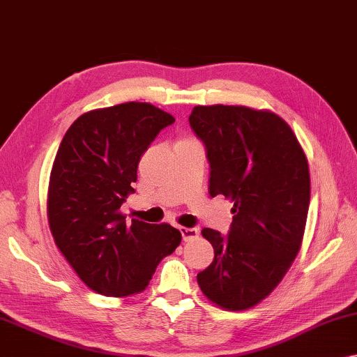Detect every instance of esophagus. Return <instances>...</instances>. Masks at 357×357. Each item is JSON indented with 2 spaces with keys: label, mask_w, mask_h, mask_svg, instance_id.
I'll return each mask as SVG.
<instances>
[{
  "label": "esophagus",
  "mask_w": 357,
  "mask_h": 357,
  "mask_svg": "<svg viewBox=\"0 0 357 357\" xmlns=\"http://www.w3.org/2000/svg\"><path fill=\"white\" fill-rule=\"evenodd\" d=\"M180 233H182L183 241H186V243H188V241H193V239L197 238V236H199V229L182 227V228H180Z\"/></svg>",
  "instance_id": "1"
}]
</instances>
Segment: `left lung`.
I'll list each match as a JSON object with an SVG mask.
<instances>
[{
    "label": "left lung",
    "instance_id": "left-lung-1",
    "mask_svg": "<svg viewBox=\"0 0 357 357\" xmlns=\"http://www.w3.org/2000/svg\"><path fill=\"white\" fill-rule=\"evenodd\" d=\"M190 126L207 150L209 195H223L234 213L227 236L201 231L215 257L197 284L218 308L249 310L282 281L301 248L308 160L290 126L268 109L197 105Z\"/></svg>",
    "mask_w": 357,
    "mask_h": 357
}]
</instances>
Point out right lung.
I'll use <instances>...</instances> for the list:
<instances>
[{
    "mask_svg": "<svg viewBox=\"0 0 357 357\" xmlns=\"http://www.w3.org/2000/svg\"><path fill=\"white\" fill-rule=\"evenodd\" d=\"M172 114L128 102L87 112L70 126L52 164L49 228L56 245L87 287L107 297L145 290L182 234L167 223H126L121 204L137 182V166Z\"/></svg>",
    "mask_w": 357,
    "mask_h": 357,
    "instance_id": "add662e5",
    "label": "right lung"
}]
</instances>
